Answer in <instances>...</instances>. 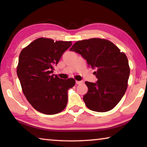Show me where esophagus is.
I'll return each instance as SVG.
<instances>
[{
    "instance_id": "esophagus-1",
    "label": "esophagus",
    "mask_w": 147,
    "mask_h": 147,
    "mask_svg": "<svg viewBox=\"0 0 147 147\" xmlns=\"http://www.w3.org/2000/svg\"><path fill=\"white\" fill-rule=\"evenodd\" d=\"M76 84H83V81H78V80H76Z\"/></svg>"
}]
</instances>
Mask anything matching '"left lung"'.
<instances>
[{"label": "left lung", "mask_w": 147, "mask_h": 147, "mask_svg": "<svg viewBox=\"0 0 147 147\" xmlns=\"http://www.w3.org/2000/svg\"><path fill=\"white\" fill-rule=\"evenodd\" d=\"M71 51L80 54L94 72L96 83L86 81L88 93L83 99L88 108L106 112L115 108L127 89L130 67L126 54L112 42L91 38L76 41Z\"/></svg>", "instance_id": "1"}]
</instances>
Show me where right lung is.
<instances>
[{"label":"right lung","instance_id":"add662e5","mask_svg":"<svg viewBox=\"0 0 147 147\" xmlns=\"http://www.w3.org/2000/svg\"><path fill=\"white\" fill-rule=\"evenodd\" d=\"M71 41L40 38L32 41L19 54L17 73L22 90L32 107L47 115L61 112L67 104V91L74 78L61 79L53 73L54 66L71 46Z\"/></svg>","mask_w":147,"mask_h":147}]
</instances>
